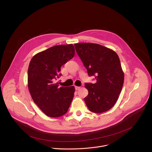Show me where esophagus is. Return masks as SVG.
Listing matches in <instances>:
<instances>
[{
    "label": "esophagus",
    "instance_id": "obj_1",
    "mask_svg": "<svg viewBox=\"0 0 152 152\" xmlns=\"http://www.w3.org/2000/svg\"><path fill=\"white\" fill-rule=\"evenodd\" d=\"M80 87H78V86H75V89L76 90H79L80 89Z\"/></svg>",
    "mask_w": 152,
    "mask_h": 152
}]
</instances>
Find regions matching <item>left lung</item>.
<instances>
[{
  "label": "left lung",
  "mask_w": 152,
  "mask_h": 152,
  "mask_svg": "<svg viewBox=\"0 0 152 152\" xmlns=\"http://www.w3.org/2000/svg\"><path fill=\"white\" fill-rule=\"evenodd\" d=\"M76 52L89 76L96 83H86L88 94L84 98L88 109L95 113L106 112L116 103L124 82L119 57L113 50L91 43L75 44Z\"/></svg>",
  "instance_id": "obj_1"
}]
</instances>
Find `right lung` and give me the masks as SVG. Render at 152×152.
Segmentation results:
<instances>
[{
  "instance_id": "right-lung-1",
  "label": "right lung",
  "mask_w": 152,
  "mask_h": 152,
  "mask_svg": "<svg viewBox=\"0 0 152 152\" xmlns=\"http://www.w3.org/2000/svg\"><path fill=\"white\" fill-rule=\"evenodd\" d=\"M72 44L57 45L37 53L28 68V88L34 103L48 117L66 113L72 103L74 86L58 87L54 80L62 75L60 68L75 56Z\"/></svg>"
}]
</instances>
